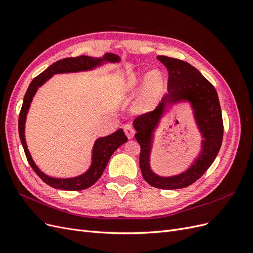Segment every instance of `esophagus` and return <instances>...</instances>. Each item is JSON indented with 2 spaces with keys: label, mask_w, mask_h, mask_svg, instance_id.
<instances>
[{
  "label": "esophagus",
  "mask_w": 253,
  "mask_h": 253,
  "mask_svg": "<svg viewBox=\"0 0 253 253\" xmlns=\"http://www.w3.org/2000/svg\"><path fill=\"white\" fill-rule=\"evenodd\" d=\"M124 129H125V133H126V135L127 136V138H133L134 137V134H135V131H134V128H133V126L129 125V124H126V125H125L124 126Z\"/></svg>",
  "instance_id": "1"
}]
</instances>
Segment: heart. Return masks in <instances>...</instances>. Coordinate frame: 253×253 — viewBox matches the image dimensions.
<instances>
[{"label":"heart","mask_w":253,"mask_h":253,"mask_svg":"<svg viewBox=\"0 0 253 253\" xmlns=\"http://www.w3.org/2000/svg\"><path fill=\"white\" fill-rule=\"evenodd\" d=\"M139 82V77L137 75H133L127 79L126 85L128 88H134ZM164 79L162 73L157 70H153L149 72L145 76L141 93L139 95L138 100L136 102V110L138 112L144 113L149 112L154 108L157 98L163 89Z\"/></svg>","instance_id":"obj_1"}]
</instances>
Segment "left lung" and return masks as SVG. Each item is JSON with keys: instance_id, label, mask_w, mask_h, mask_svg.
I'll use <instances>...</instances> for the list:
<instances>
[{"instance_id": "obj_1", "label": "left lung", "mask_w": 253, "mask_h": 253, "mask_svg": "<svg viewBox=\"0 0 253 253\" xmlns=\"http://www.w3.org/2000/svg\"><path fill=\"white\" fill-rule=\"evenodd\" d=\"M168 70V93L157 108L137 117L133 125L135 138L140 144L139 166L144 180L152 187L164 190L186 188L192 185L209 169L223 142L224 125L216 89L194 66L182 60L158 56ZM189 101L204 139L202 152L189 169L178 175L163 178L150 170L149 155L152 132L159 123L166 103Z\"/></svg>"}]
</instances>
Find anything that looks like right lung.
Here are the masks:
<instances>
[{"mask_svg": "<svg viewBox=\"0 0 253 253\" xmlns=\"http://www.w3.org/2000/svg\"><path fill=\"white\" fill-rule=\"evenodd\" d=\"M119 60L120 58L117 55H114V53H106L103 58H99V59L93 58V57H87V56L65 58L51 64L49 67H47L46 70L42 72L39 76H37V77L30 82L29 86L26 90V94L24 96V100H23L22 109L19 115V135H20L21 143L23 145V149H24L25 155L30 167L33 168V170L37 173V175L39 176L45 183H47L48 186L55 189L67 190V191H80V190H84L91 187L99 178L101 177V175L105 169L106 165H108L113 153L116 151L121 144L126 142L127 137L126 136L124 129L119 128L118 131L109 136L98 138L93 148L91 166L85 173L80 176H77V177L53 178L46 174H44L42 171H40L39 168L36 166L32 156H30L27 145H26V141H25L26 115L28 113L30 103H32V100L38 87L43 85V84L55 74L88 71V70H93L94 67L98 65H100L103 61H109V62H119Z\"/></svg>", "mask_w": 253, "mask_h": 253, "instance_id": "obj_1", "label": "right lung"}]
</instances>
